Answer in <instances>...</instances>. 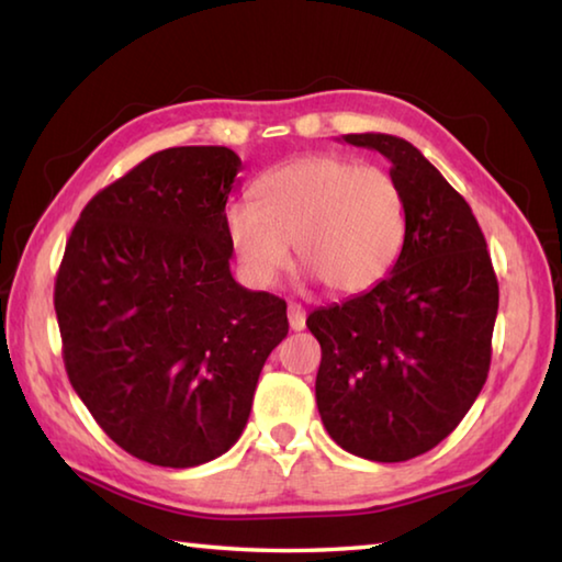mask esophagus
Returning <instances> with one entry per match:
<instances>
[{
    "instance_id": "34e87169",
    "label": "esophagus",
    "mask_w": 562,
    "mask_h": 562,
    "mask_svg": "<svg viewBox=\"0 0 562 562\" xmlns=\"http://www.w3.org/2000/svg\"><path fill=\"white\" fill-rule=\"evenodd\" d=\"M289 326L291 330H303L306 328V311L299 303H289Z\"/></svg>"
}]
</instances>
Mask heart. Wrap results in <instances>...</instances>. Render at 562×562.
<instances>
[{"label":"heart","instance_id":"b5f03b06","mask_svg":"<svg viewBox=\"0 0 562 562\" xmlns=\"http://www.w3.org/2000/svg\"><path fill=\"white\" fill-rule=\"evenodd\" d=\"M241 279L266 289L299 261L333 293H362L397 263L407 210L395 177L340 155H311L261 175L251 202L224 212Z\"/></svg>","mask_w":562,"mask_h":562}]
</instances>
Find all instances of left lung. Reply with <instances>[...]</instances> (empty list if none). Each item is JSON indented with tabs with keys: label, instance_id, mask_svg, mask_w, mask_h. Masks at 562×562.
<instances>
[{
	"label": "left lung",
	"instance_id": "1",
	"mask_svg": "<svg viewBox=\"0 0 562 562\" xmlns=\"http://www.w3.org/2000/svg\"><path fill=\"white\" fill-rule=\"evenodd\" d=\"M342 140L392 162L407 210L405 246L375 289L313 311L316 402L336 445L370 461H407L447 439L491 366L498 281L474 212L397 135Z\"/></svg>",
	"mask_w": 562,
	"mask_h": 562
}]
</instances>
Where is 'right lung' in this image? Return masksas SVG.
I'll return each instance as SVG.
<instances>
[{"label":"right lung","instance_id":"add662e5","mask_svg":"<svg viewBox=\"0 0 562 562\" xmlns=\"http://www.w3.org/2000/svg\"><path fill=\"white\" fill-rule=\"evenodd\" d=\"M241 170L222 145L167 147L83 206L54 308L76 395L127 454L190 469L249 419L286 301L234 281L224 206Z\"/></svg>","mask_w":562,"mask_h":562}]
</instances>
